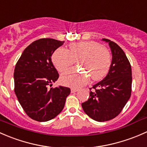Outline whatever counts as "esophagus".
<instances>
[{
  "instance_id": "obj_1",
  "label": "esophagus",
  "mask_w": 147,
  "mask_h": 147,
  "mask_svg": "<svg viewBox=\"0 0 147 147\" xmlns=\"http://www.w3.org/2000/svg\"><path fill=\"white\" fill-rule=\"evenodd\" d=\"M78 89H77V88L71 89V93H76V92H78Z\"/></svg>"
}]
</instances>
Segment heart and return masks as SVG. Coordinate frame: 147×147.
Instances as JSON below:
<instances>
[{"instance_id": "1", "label": "heart", "mask_w": 147, "mask_h": 147, "mask_svg": "<svg viewBox=\"0 0 147 147\" xmlns=\"http://www.w3.org/2000/svg\"><path fill=\"white\" fill-rule=\"evenodd\" d=\"M78 59V65L83 67L94 81L102 79L107 75L111 65V56L105 47L96 42H73L69 50L57 49L52 55V61L57 70L64 71ZM89 80L87 74L77 69L66 71L61 76V83L71 87H80Z\"/></svg>"}]
</instances>
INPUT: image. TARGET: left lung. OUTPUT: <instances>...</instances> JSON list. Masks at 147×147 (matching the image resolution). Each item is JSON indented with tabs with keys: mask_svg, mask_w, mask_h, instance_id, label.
Masks as SVG:
<instances>
[{
	"mask_svg": "<svg viewBox=\"0 0 147 147\" xmlns=\"http://www.w3.org/2000/svg\"><path fill=\"white\" fill-rule=\"evenodd\" d=\"M102 40L108 43L111 50L110 68L103 80L93 86L88 100L81 104L85 113L98 122L110 120L120 113L131 96L132 81L125 53L114 42Z\"/></svg>",
	"mask_w": 147,
	"mask_h": 147,
	"instance_id": "8db88e82",
	"label": "left lung"
}]
</instances>
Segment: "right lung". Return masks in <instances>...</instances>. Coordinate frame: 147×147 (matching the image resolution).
Wrapping results in <instances>:
<instances>
[{
	"label": "right lung",
	"instance_id": "obj_1",
	"mask_svg": "<svg viewBox=\"0 0 147 147\" xmlns=\"http://www.w3.org/2000/svg\"><path fill=\"white\" fill-rule=\"evenodd\" d=\"M63 42L50 38L34 41L23 51L15 67V93L18 101L29 117L38 122L57 117L70 94L69 88H49L59 78L51 55Z\"/></svg>",
	"mask_w": 147,
	"mask_h": 147
}]
</instances>
